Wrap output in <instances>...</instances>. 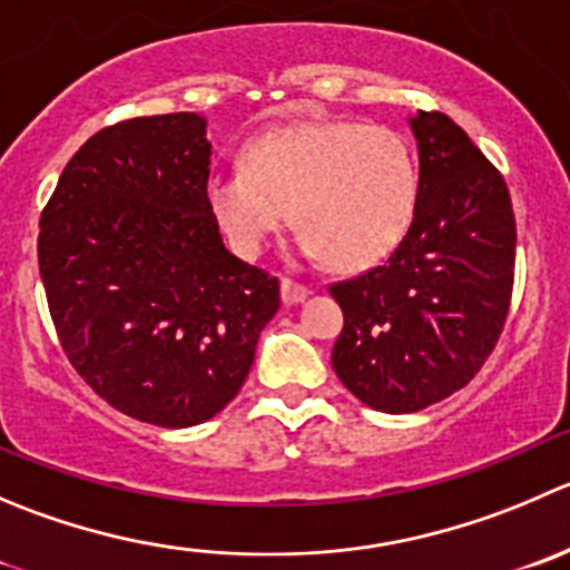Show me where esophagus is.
<instances>
[{
	"mask_svg": "<svg viewBox=\"0 0 570 570\" xmlns=\"http://www.w3.org/2000/svg\"><path fill=\"white\" fill-rule=\"evenodd\" d=\"M308 286L306 284H301V281H292V278H284L281 281V297H284V303H301V301H306L308 297Z\"/></svg>",
	"mask_w": 570,
	"mask_h": 570,
	"instance_id": "esophagus-1",
	"label": "esophagus"
}]
</instances>
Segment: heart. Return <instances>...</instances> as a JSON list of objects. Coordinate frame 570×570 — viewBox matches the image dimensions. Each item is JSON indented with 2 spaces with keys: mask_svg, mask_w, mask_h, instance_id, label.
<instances>
[{
  "mask_svg": "<svg viewBox=\"0 0 570 570\" xmlns=\"http://www.w3.org/2000/svg\"><path fill=\"white\" fill-rule=\"evenodd\" d=\"M417 158L406 136L351 119L301 121L253 138L245 169L208 178L206 197L230 245L267 250L295 217L301 247L336 269L384 262L417 208Z\"/></svg>",
  "mask_w": 570,
  "mask_h": 570,
  "instance_id": "b5f03b06",
  "label": "heart"
}]
</instances>
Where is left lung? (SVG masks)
I'll list each match as a JSON object with an SVG mask.
<instances>
[{
  "instance_id": "left-lung-1",
  "label": "left lung",
  "mask_w": 570,
  "mask_h": 570,
  "mask_svg": "<svg viewBox=\"0 0 570 570\" xmlns=\"http://www.w3.org/2000/svg\"><path fill=\"white\" fill-rule=\"evenodd\" d=\"M420 156L412 225L386 262L331 284L342 325L331 364L370 409L420 412L493 353L515 281V214L499 169L440 110L409 119Z\"/></svg>"
}]
</instances>
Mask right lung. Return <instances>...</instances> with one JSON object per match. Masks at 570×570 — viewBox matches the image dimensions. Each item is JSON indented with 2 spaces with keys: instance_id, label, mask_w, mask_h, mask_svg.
I'll list each match as a JSON object with an SVG mask.
<instances>
[{
  "instance_id": "right-lung-1",
  "label": "right lung",
  "mask_w": 570,
  "mask_h": 570,
  "mask_svg": "<svg viewBox=\"0 0 570 570\" xmlns=\"http://www.w3.org/2000/svg\"><path fill=\"white\" fill-rule=\"evenodd\" d=\"M206 119L94 132L41 212L38 269L60 347L102 401L186 429L223 412L281 306L278 278L225 250Z\"/></svg>"
}]
</instances>
